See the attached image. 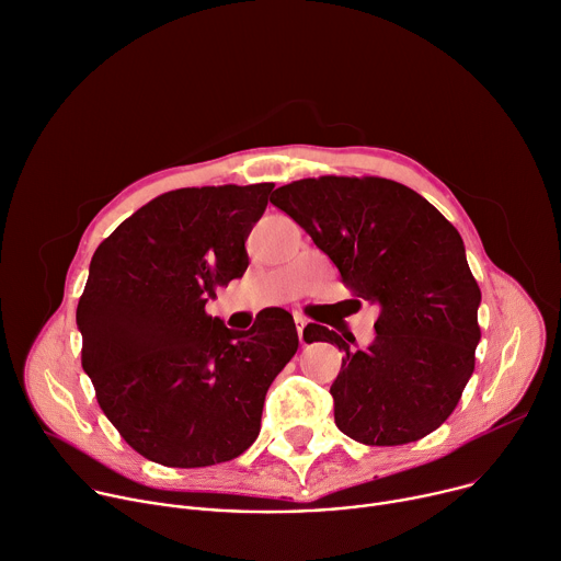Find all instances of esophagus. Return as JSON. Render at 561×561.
Here are the masks:
<instances>
[{"mask_svg": "<svg viewBox=\"0 0 561 561\" xmlns=\"http://www.w3.org/2000/svg\"><path fill=\"white\" fill-rule=\"evenodd\" d=\"M307 324H309V320H307L305 316H295V327H297V335H300V343H302V345H307V343H305V329H307Z\"/></svg>", "mask_w": 561, "mask_h": 561, "instance_id": "esophagus-1", "label": "esophagus"}]
</instances>
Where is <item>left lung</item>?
<instances>
[{
	"instance_id": "left-lung-1",
	"label": "left lung",
	"mask_w": 561,
	"mask_h": 561,
	"mask_svg": "<svg viewBox=\"0 0 561 561\" xmlns=\"http://www.w3.org/2000/svg\"><path fill=\"white\" fill-rule=\"evenodd\" d=\"M271 203L305 228L356 297L379 305L377 335L352 352L335 331L305 341L345 352L333 417L369 446L417 442L449 417L473 375L480 288L458 230L426 198L386 178L322 175L275 190Z\"/></svg>"
}]
</instances>
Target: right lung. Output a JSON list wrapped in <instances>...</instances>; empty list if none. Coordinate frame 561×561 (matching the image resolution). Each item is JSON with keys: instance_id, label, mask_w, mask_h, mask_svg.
<instances>
[{"instance_id": "1", "label": "right lung", "mask_w": 561, "mask_h": 561, "mask_svg": "<svg viewBox=\"0 0 561 561\" xmlns=\"http://www.w3.org/2000/svg\"><path fill=\"white\" fill-rule=\"evenodd\" d=\"M273 182L175 190L153 198L94 252L79 300L83 369L99 405L144 458L209 467L256 439L273 379L297 352L284 309L232 331L205 313L243 277L245 239Z\"/></svg>"}]
</instances>
